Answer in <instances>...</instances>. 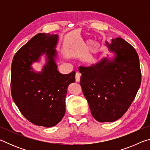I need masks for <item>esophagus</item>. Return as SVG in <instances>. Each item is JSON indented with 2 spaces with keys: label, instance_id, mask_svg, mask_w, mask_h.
<instances>
[{
  "label": "esophagus",
  "instance_id": "esophagus-1",
  "mask_svg": "<svg viewBox=\"0 0 150 150\" xmlns=\"http://www.w3.org/2000/svg\"><path fill=\"white\" fill-rule=\"evenodd\" d=\"M80 77H81V74L77 72L75 73V81L76 82H79L80 81Z\"/></svg>",
  "mask_w": 150,
  "mask_h": 150
}]
</instances>
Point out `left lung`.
<instances>
[{
  "label": "left lung",
  "mask_w": 150,
  "mask_h": 150,
  "mask_svg": "<svg viewBox=\"0 0 150 150\" xmlns=\"http://www.w3.org/2000/svg\"><path fill=\"white\" fill-rule=\"evenodd\" d=\"M110 59L104 57L88 67L79 68L80 85L91 114L100 122L118 120L128 110L141 84L138 55L135 49L121 38L106 42Z\"/></svg>",
  "instance_id": "8db88e82"
}]
</instances>
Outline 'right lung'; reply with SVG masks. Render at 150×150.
I'll return each mask as SVG.
<instances>
[{"mask_svg": "<svg viewBox=\"0 0 150 150\" xmlns=\"http://www.w3.org/2000/svg\"><path fill=\"white\" fill-rule=\"evenodd\" d=\"M58 35L39 33L14 55L11 66V94L14 103L25 118L37 126H54L65 112V96L75 72L62 74L55 63V47ZM46 54L47 63L42 72L31 67Z\"/></svg>", "mask_w": 150, "mask_h": 150, "instance_id": "1", "label": "right lung"}]
</instances>
